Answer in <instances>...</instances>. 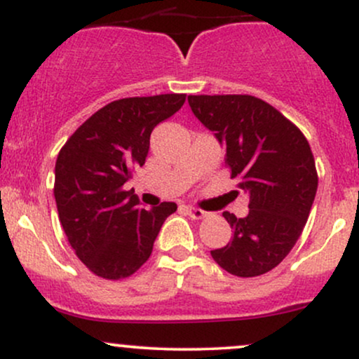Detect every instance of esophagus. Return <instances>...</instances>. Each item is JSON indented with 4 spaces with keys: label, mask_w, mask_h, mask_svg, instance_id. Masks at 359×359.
<instances>
[{
    "label": "esophagus",
    "mask_w": 359,
    "mask_h": 359,
    "mask_svg": "<svg viewBox=\"0 0 359 359\" xmlns=\"http://www.w3.org/2000/svg\"><path fill=\"white\" fill-rule=\"evenodd\" d=\"M187 214L192 219H204V217L209 216L208 211H203V209L199 208H187Z\"/></svg>",
    "instance_id": "obj_1"
}]
</instances>
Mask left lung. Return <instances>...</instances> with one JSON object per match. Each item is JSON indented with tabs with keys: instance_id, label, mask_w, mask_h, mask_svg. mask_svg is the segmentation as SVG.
Returning a JSON list of instances; mask_svg holds the SVG:
<instances>
[{
	"instance_id": "obj_1",
	"label": "left lung",
	"mask_w": 359,
	"mask_h": 359,
	"mask_svg": "<svg viewBox=\"0 0 359 359\" xmlns=\"http://www.w3.org/2000/svg\"><path fill=\"white\" fill-rule=\"evenodd\" d=\"M192 113L224 143L226 167L250 194V212H222L233 229L214 262L236 277H259L290 253L304 231L317 182L302 131L273 106L250 94L189 96Z\"/></svg>"
}]
</instances>
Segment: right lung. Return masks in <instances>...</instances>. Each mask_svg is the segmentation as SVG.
Listing matches in <instances>:
<instances>
[{
    "label": "right lung",
    "instance_id": "right-lung-1",
    "mask_svg": "<svg viewBox=\"0 0 359 359\" xmlns=\"http://www.w3.org/2000/svg\"><path fill=\"white\" fill-rule=\"evenodd\" d=\"M185 102V94L125 97L97 109L60 148L55 162L57 211L69 245L104 280L128 278L150 258L175 203L140 208L125 184L145 165L150 135Z\"/></svg>",
    "mask_w": 359,
    "mask_h": 359
}]
</instances>
